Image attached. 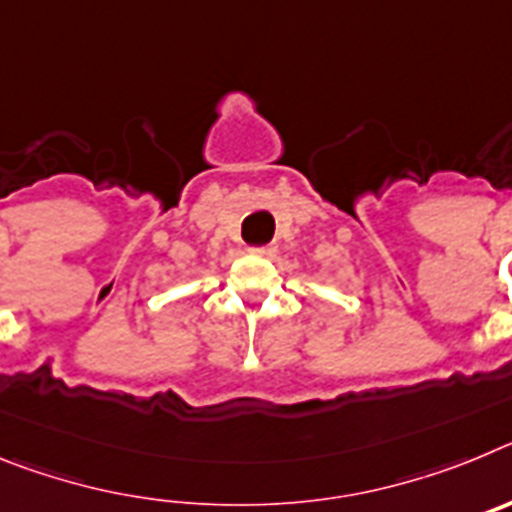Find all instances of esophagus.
Wrapping results in <instances>:
<instances>
[{"label": "esophagus", "instance_id": "obj_1", "mask_svg": "<svg viewBox=\"0 0 512 512\" xmlns=\"http://www.w3.org/2000/svg\"><path fill=\"white\" fill-rule=\"evenodd\" d=\"M251 253H253V256H261V259H274L277 248H274V246H253Z\"/></svg>", "mask_w": 512, "mask_h": 512}]
</instances>
